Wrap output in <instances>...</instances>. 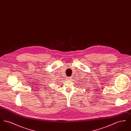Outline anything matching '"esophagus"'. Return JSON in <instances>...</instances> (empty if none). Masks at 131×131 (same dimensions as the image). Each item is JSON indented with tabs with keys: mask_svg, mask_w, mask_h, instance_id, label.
<instances>
[{
	"mask_svg": "<svg viewBox=\"0 0 131 131\" xmlns=\"http://www.w3.org/2000/svg\"><path fill=\"white\" fill-rule=\"evenodd\" d=\"M70 79H71V78H70V77H68V80H70Z\"/></svg>",
	"mask_w": 131,
	"mask_h": 131,
	"instance_id": "34e87169",
	"label": "esophagus"
}]
</instances>
